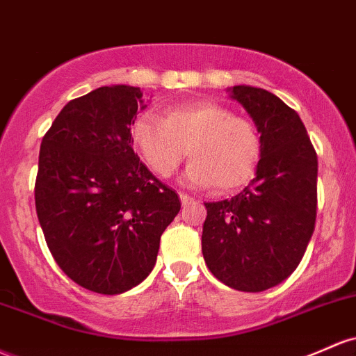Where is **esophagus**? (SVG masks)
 Listing matches in <instances>:
<instances>
[{
    "label": "esophagus",
    "mask_w": 356,
    "mask_h": 356,
    "mask_svg": "<svg viewBox=\"0 0 356 356\" xmlns=\"http://www.w3.org/2000/svg\"><path fill=\"white\" fill-rule=\"evenodd\" d=\"M179 197H181V202H182V206H189L191 202H194V199L189 196V194H186V193H179Z\"/></svg>",
    "instance_id": "obj_1"
}]
</instances>
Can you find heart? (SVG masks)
<instances>
[{
  "mask_svg": "<svg viewBox=\"0 0 356 356\" xmlns=\"http://www.w3.org/2000/svg\"><path fill=\"white\" fill-rule=\"evenodd\" d=\"M130 138L148 169L160 177L174 174L189 148L193 162L186 181L196 187L213 186L220 194L250 182L261 155V138L253 121L213 101L170 106L163 118L142 113L131 123Z\"/></svg>",
  "mask_w": 356,
  "mask_h": 356,
  "instance_id": "b5f03b06",
  "label": "heart"
}]
</instances>
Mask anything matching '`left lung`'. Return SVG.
<instances>
[{
    "label": "left lung",
    "mask_w": 356,
    "mask_h": 356,
    "mask_svg": "<svg viewBox=\"0 0 356 356\" xmlns=\"http://www.w3.org/2000/svg\"><path fill=\"white\" fill-rule=\"evenodd\" d=\"M228 91L255 121L261 155L255 179L240 194L204 202L202 255L225 286L261 292L298 268L314 232L318 155L282 99L252 86Z\"/></svg>",
    "instance_id": "1"
}]
</instances>
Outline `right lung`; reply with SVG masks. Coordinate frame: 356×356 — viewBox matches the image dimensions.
I'll list each match as a JSON object with an SVG mask.
<instances>
[{
    "label": "right lung",
    "instance_id": "1",
    "mask_svg": "<svg viewBox=\"0 0 356 356\" xmlns=\"http://www.w3.org/2000/svg\"><path fill=\"white\" fill-rule=\"evenodd\" d=\"M134 86H103L69 101L42 138L35 208L54 260L97 294L147 279L179 196L135 154L130 127L143 109Z\"/></svg>",
    "mask_w": 356,
    "mask_h": 356
}]
</instances>
